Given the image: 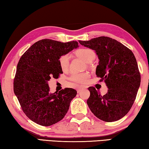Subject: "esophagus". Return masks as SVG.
I'll return each instance as SVG.
<instances>
[{
  "label": "esophagus",
  "mask_w": 149,
  "mask_h": 149,
  "mask_svg": "<svg viewBox=\"0 0 149 149\" xmlns=\"http://www.w3.org/2000/svg\"><path fill=\"white\" fill-rule=\"evenodd\" d=\"M85 86H80L79 87H78L77 89V92L79 93L81 92V91L83 89H85Z\"/></svg>",
  "instance_id": "34e87169"
}]
</instances>
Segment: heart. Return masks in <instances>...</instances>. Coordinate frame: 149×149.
<instances>
[{
    "label": "heart",
    "mask_w": 149,
    "mask_h": 149,
    "mask_svg": "<svg viewBox=\"0 0 149 149\" xmlns=\"http://www.w3.org/2000/svg\"><path fill=\"white\" fill-rule=\"evenodd\" d=\"M75 54L77 56L82 58L86 62H91L95 57V52L93 50L89 48H81L75 51ZM70 55L68 54H62L58 59L59 65L63 71L67 70L69 65ZM89 77L88 73H81V74H73L70 76V79L72 81L76 83H85L87 78Z\"/></svg>",
    "instance_id": "b5f03b06"
}]
</instances>
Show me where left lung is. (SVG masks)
Listing matches in <instances>:
<instances>
[{
  "mask_svg": "<svg viewBox=\"0 0 149 149\" xmlns=\"http://www.w3.org/2000/svg\"><path fill=\"white\" fill-rule=\"evenodd\" d=\"M94 50L99 59L96 75L104 80L108 92L100 95L89 87L87 103L96 117L107 122H115L127 114L134 103L141 84V75L134 54L121 42L108 37L79 41Z\"/></svg>",
  "mask_w": 149,
  "mask_h": 149,
  "instance_id": "8db88e82",
  "label": "left lung"
}]
</instances>
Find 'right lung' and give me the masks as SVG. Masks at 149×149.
<instances>
[{
	"instance_id": "add662e5",
	"label": "right lung",
	"mask_w": 149,
	"mask_h": 149,
	"mask_svg": "<svg viewBox=\"0 0 149 149\" xmlns=\"http://www.w3.org/2000/svg\"><path fill=\"white\" fill-rule=\"evenodd\" d=\"M79 47L77 41L62 42L42 39L29 47L17 65L14 91L24 112L37 124L49 126L62 120L77 91L65 88L50 93L48 81L63 74L58 59Z\"/></svg>"
}]
</instances>
